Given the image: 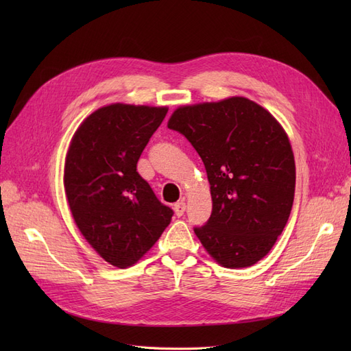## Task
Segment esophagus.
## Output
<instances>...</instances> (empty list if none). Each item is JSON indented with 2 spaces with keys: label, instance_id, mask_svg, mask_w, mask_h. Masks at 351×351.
Returning a JSON list of instances; mask_svg holds the SVG:
<instances>
[{
  "label": "esophagus",
  "instance_id": "34e87169",
  "mask_svg": "<svg viewBox=\"0 0 351 351\" xmlns=\"http://www.w3.org/2000/svg\"><path fill=\"white\" fill-rule=\"evenodd\" d=\"M174 212H176V215L177 217H182L184 212H186V204L183 200H180V202H177V204H174Z\"/></svg>",
  "mask_w": 351,
  "mask_h": 351
}]
</instances>
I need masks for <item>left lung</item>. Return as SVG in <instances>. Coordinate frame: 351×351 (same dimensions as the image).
<instances>
[{"mask_svg": "<svg viewBox=\"0 0 351 351\" xmlns=\"http://www.w3.org/2000/svg\"><path fill=\"white\" fill-rule=\"evenodd\" d=\"M167 125L187 137L206 169L212 214L195 228L202 246L224 268L259 262L282 232L294 200V155L282 125L244 97L182 105Z\"/></svg>", "mask_w": 351, "mask_h": 351, "instance_id": "left-lung-1", "label": "left lung"}]
</instances>
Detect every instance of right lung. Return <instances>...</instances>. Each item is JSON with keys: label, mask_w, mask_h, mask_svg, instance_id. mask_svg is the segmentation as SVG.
<instances>
[{"label": "right lung", "mask_w": 351, "mask_h": 351, "mask_svg": "<svg viewBox=\"0 0 351 351\" xmlns=\"http://www.w3.org/2000/svg\"><path fill=\"white\" fill-rule=\"evenodd\" d=\"M167 107L111 104L74 132L64 162V192L82 236L112 267L129 268L152 249L173 218L136 171Z\"/></svg>", "instance_id": "add662e5"}]
</instances>
